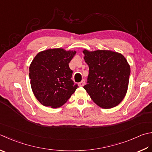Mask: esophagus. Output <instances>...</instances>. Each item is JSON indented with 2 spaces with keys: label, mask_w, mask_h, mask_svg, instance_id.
<instances>
[{
  "label": "esophagus",
  "mask_w": 152,
  "mask_h": 152,
  "mask_svg": "<svg viewBox=\"0 0 152 152\" xmlns=\"http://www.w3.org/2000/svg\"><path fill=\"white\" fill-rule=\"evenodd\" d=\"M85 79H83L82 81L79 83V87H83V86L85 85Z\"/></svg>",
  "instance_id": "esophagus-1"
}]
</instances>
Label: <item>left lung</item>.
I'll return each mask as SVG.
<instances>
[{
    "instance_id": "left-lung-1",
    "label": "left lung",
    "mask_w": 152,
    "mask_h": 152,
    "mask_svg": "<svg viewBox=\"0 0 152 152\" xmlns=\"http://www.w3.org/2000/svg\"><path fill=\"white\" fill-rule=\"evenodd\" d=\"M89 67L83 88L91 99L102 108L116 107L126 94L130 67L121 53L110 50H83Z\"/></svg>"
}]
</instances>
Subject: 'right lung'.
I'll return each instance as SVG.
<instances>
[{
    "mask_svg": "<svg viewBox=\"0 0 152 152\" xmlns=\"http://www.w3.org/2000/svg\"><path fill=\"white\" fill-rule=\"evenodd\" d=\"M75 51L62 48L38 53L29 68L31 87L42 104L51 108L61 107L75 93L78 85L71 79L73 71L69 64Z\"/></svg>",
    "mask_w": 152,
    "mask_h": 152,
    "instance_id": "1",
    "label": "right lung"
}]
</instances>
